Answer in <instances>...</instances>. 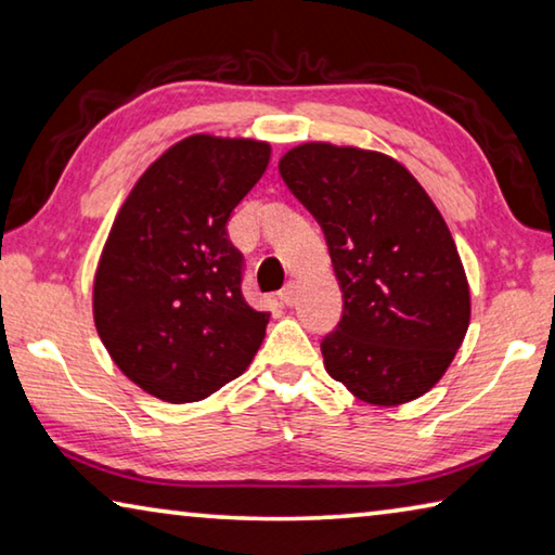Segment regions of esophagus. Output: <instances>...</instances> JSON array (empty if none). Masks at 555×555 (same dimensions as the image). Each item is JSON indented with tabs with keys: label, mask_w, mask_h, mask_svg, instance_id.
I'll use <instances>...</instances> for the list:
<instances>
[{
	"label": "esophagus",
	"mask_w": 555,
	"mask_h": 555,
	"mask_svg": "<svg viewBox=\"0 0 555 555\" xmlns=\"http://www.w3.org/2000/svg\"><path fill=\"white\" fill-rule=\"evenodd\" d=\"M281 300H284L286 306H294L296 304V281L291 279V281H286V286L281 288Z\"/></svg>",
	"instance_id": "34e87169"
}]
</instances>
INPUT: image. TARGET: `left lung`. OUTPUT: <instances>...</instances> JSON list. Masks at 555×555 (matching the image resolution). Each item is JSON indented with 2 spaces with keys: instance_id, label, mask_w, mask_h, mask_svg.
<instances>
[{
  "instance_id": "8db88e82",
  "label": "left lung",
  "mask_w": 555,
  "mask_h": 555,
  "mask_svg": "<svg viewBox=\"0 0 555 555\" xmlns=\"http://www.w3.org/2000/svg\"><path fill=\"white\" fill-rule=\"evenodd\" d=\"M291 193L323 228L345 311L321 343L327 374L374 406L424 397L469 325L453 234L397 158L306 142L279 158Z\"/></svg>"
}]
</instances>
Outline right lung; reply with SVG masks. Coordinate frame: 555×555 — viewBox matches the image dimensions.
I'll return each mask as SVG.
<instances>
[{"mask_svg":"<svg viewBox=\"0 0 555 555\" xmlns=\"http://www.w3.org/2000/svg\"><path fill=\"white\" fill-rule=\"evenodd\" d=\"M259 139L193 134L156 158L121 203L92 281V318L127 379L168 403L237 379L269 313L242 296L230 212L267 171Z\"/></svg>","mask_w":555,"mask_h":555,"instance_id":"1","label":"right lung"}]
</instances>
